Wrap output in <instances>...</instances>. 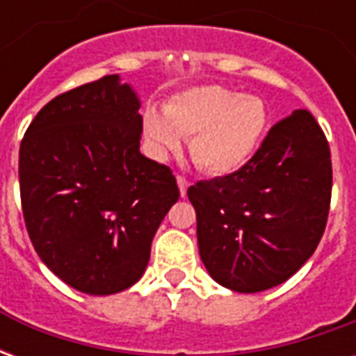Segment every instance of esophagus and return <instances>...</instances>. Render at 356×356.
Wrapping results in <instances>:
<instances>
[{"mask_svg": "<svg viewBox=\"0 0 356 356\" xmlns=\"http://www.w3.org/2000/svg\"><path fill=\"white\" fill-rule=\"evenodd\" d=\"M177 185H179V193H181V196L185 198V196H186V188H188V185H191V183H188V179L183 177V175H179V177H177Z\"/></svg>", "mask_w": 356, "mask_h": 356, "instance_id": "1", "label": "esophagus"}]
</instances>
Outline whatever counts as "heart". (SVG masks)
Listing matches in <instances>:
<instances>
[{
    "label": "heart",
    "instance_id": "heart-1",
    "mask_svg": "<svg viewBox=\"0 0 356 356\" xmlns=\"http://www.w3.org/2000/svg\"><path fill=\"white\" fill-rule=\"evenodd\" d=\"M143 133L158 156L177 152L191 137V154L211 175H229L250 162L268 124V110L255 95L223 86H196L171 95L163 110L147 108Z\"/></svg>",
    "mask_w": 356,
    "mask_h": 356
}]
</instances>
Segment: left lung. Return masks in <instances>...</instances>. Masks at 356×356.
<instances>
[{
  "mask_svg": "<svg viewBox=\"0 0 356 356\" xmlns=\"http://www.w3.org/2000/svg\"><path fill=\"white\" fill-rule=\"evenodd\" d=\"M202 263L225 288L255 293L286 282L314 254L332 196L328 140L309 110L270 127L238 171L188 191Z\"/></svg>",
  "mask_w": 356,
  "mask_h": 356,
  "instance_id": "1",
  "label": "left lung"
}]
</instances>
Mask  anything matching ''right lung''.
Instances as JSON below:
<instances>
[{"mask_svg": "<svg viewBox=\"0 0 356 356\" xmlns=\"http://www.w3.org/2000/svg\"><path fill=\"white\" fill-rule=\"evenodd\" d=\"M140 101L118 74L58 95L24 133L22 213L35 252L89 296L139 280L150 244L179 200L168 165L140 154Z\"/></svg>", "mask_w": 356, "mask_h": 356, "instance_id": "obj_1", "label": "right lung"}]
</instances>
